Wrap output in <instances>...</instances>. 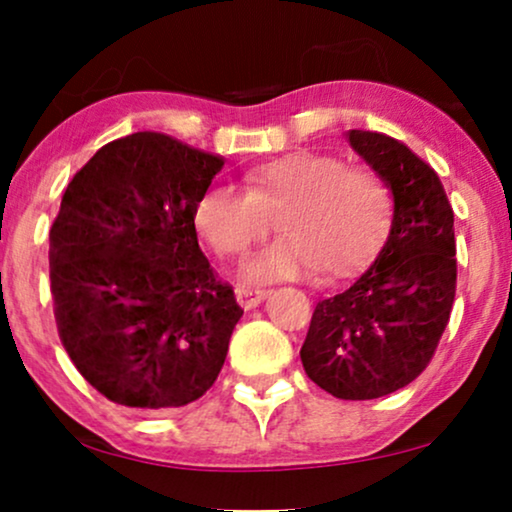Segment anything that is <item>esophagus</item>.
Returning <instances> with one entry per match:
<instances>
[{"instance_id":"1","label":"esophagus","mask_w":512,"mask_h":512,"mask_svg":"<svg viewBox=\"0 0 512 512\" xmlns=\"http://www.w3.org/2000/svg\"><path fill=\"white\" fill-rule=\"evenodd\" d=\"M270 293H272L270 289H237L235 296H237V303H240L244 310H251V307L261 305Z\"/></svg>"}]
</instances>
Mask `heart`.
I'll list each match as a JSON object with an SVG mask.
<instances>
[{
    "instance_id": "heart-1",
    "label": "heart",
    "mask_w": 512,
    "mask_h": 512,
    "mask_svg": "<svg viewBox=\"0 0 512 512\" xmlns=\"http://www.w3.org/2000/svg\"><path fill=\"white\" fill-rule=\"evenodd\" d=\"M244 184L247 193L209 188L195 207V226L221 261L235 265L247 263L282 228L286 240L256 265V279L312 268L345 277L380 251L394 221L382 174L333 153L293 151L263 160L244 174Z\"/></svg>"
}]
</instances>
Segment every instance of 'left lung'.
<instances>
[{
  "label": "left lung",
  "mask_w": 512,
  "mask_h": 512,
  "mask_svg": "<svg viewBox=\"0 0 512 512\" xmlns=\"http://www.w3.org/2000/svg\"><path fill=\"white\" fill-rule=\"evenodd\" d=\"M347 139L387 181L394 221L375 263L314 307L300 361L331 396L370 401L429 366L457 291V244L452 205L429 163L382 132L349 130Z\"/></svg>",
  "instance_id": "1"
}]
</instances>
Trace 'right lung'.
Wrapping results in <instances>:
<instances>
[{
	"instance_id": "1",
	"label": "right lung",
	"mask_w": 512,
	"mask_h": 512,
	"mask_svg": "<svg viewBox=\"0 0 512 512\" xmlns=\"http://www.w3.org/2000/svg\"><path fill=\"white\" fill-rule=\"evenodd\" d=\"M223 158L160 132L104 144L69 181L51 226L55 324L109 401L188 405L219 377L242 317L195 233Z\"/></svg>"
}]
</instances>
